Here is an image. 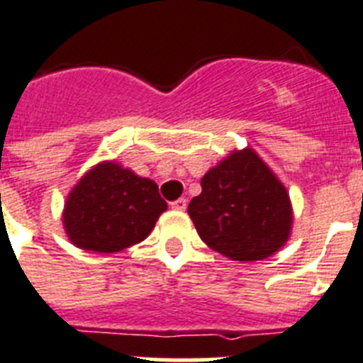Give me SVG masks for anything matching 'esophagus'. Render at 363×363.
I'll return each mask as SVG.
<instances>
[{
	"label": "esophagus",
	"instance_id": "1",
	"mask_svg": "<svg viewBox=\"0 0 363 363\" xmlns=\"http://www.w3.org/2000/svg\"><path fill=\"white\" fill-rule=\"evenodd\" d=\"M186 204H188V203H186L184 197H181V199L169 203V206H172L173 210H177V212H182V210H186Z\"/></svg>",
	"mask_w": 363,
	"mask_h": 363
}]
</instances>
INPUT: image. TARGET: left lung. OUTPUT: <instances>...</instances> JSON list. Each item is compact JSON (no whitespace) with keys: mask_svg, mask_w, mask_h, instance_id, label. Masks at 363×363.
Masks as SVG:
<instances>
[{"mask_svg":"<svg viewBox=\"0 0 363 363\" xmlns=\"http://www.w3.org/2000/svg\"><path fill=\"white\" fill-rule=\"evenodd\" d=\"M188 206L199 238L234 261L272 256L289 239V194L252 150L232 153L201 181Z\"/></svg>","mask_w":363,"mask_h":363,"instance_id":"left-lung-1","label":"left lung"}]
</instances>
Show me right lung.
I'll return each instance as SVG.
<instances>
[{"label":"right lung","instance_id":"right-lung-1","mask_svg":"<svg viewBox=\"0 0 363 363\" xmlns=\"http://www.w3.org/2000/svg\"><path fill=\"white\" fill-rule=\"evenodd\" d=\"M166 208L155 182L104 162L69 195L65 232L84 250L111 254L146 239Z\"/></svg>","mask_w":363,"mask_h":363}]
</instances>
